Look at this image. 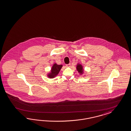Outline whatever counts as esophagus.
Wrapping results in <instances>:
<instances>
[{"instance_id": "esophagus-1", "label": "esophagus", "mask_w": 131, "mask_h": 131, "mask_svg": "<svg viewBox=\"0 0 131 131\" xmlns=\"http://www.w3.org/2000/svg\"><path fill=\"white\" fill-rule=\"evenodd\" d=\"M70 67V64H68L66 65V67L67 68H69Z\"/></svg>"}]
</instances>
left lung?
Masks as SVG:
<instances>
[{
    "mask_svg": "<svg viewBox=\"0 0 131 131\" xmlns=\"http://www.w3.org/2000/svg\"><path fill=\"white\" fill-rule=\"evenodd\" d=\"M76 69L80 75H82L84 73V69L82 64L81 63H78L76 65Z\"/></svg>",
    "mask_w": 131,
    "mask_h": 131,
    "instance_id": "1",
    "label": "left lung"
}]
</instances>
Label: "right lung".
Returning a JSON list of instances; mask_svg holds the SVG:
<instances>
[{"label":"right lung","instance_id":"right-lung-1","mask_svg":"<svg viewBox=\"0 0 131 131\" xmlns=\"http://www.w3.org/2000/svg\"><path fill=\"white\" fill-rule=\"evenodd\" d=\"M62 67V64L58 65L56 63H54L51 67L50 71L47 74V77L49 79H53L54 78L56 77L58 75Z\"/></svg>","mask_w":131,"mask_h":131}]
</instances>
